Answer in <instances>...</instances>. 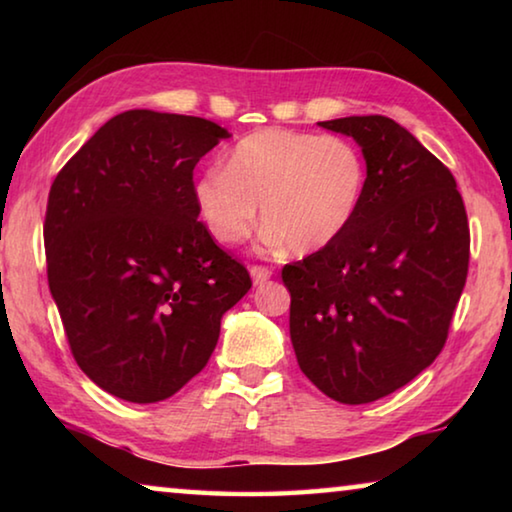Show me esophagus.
Segmentation results:
<instances>
[{"mask_svg":"<svg viewBox=\"0 0 512 512\" xmlns=\"http://www.w3.org/2000/svg\"><path fill=\"white\" fill-rule=\"evenodd\" d=\"M250 275H253V282L255 284H264L266 280H271V275H273V271L268 266H250Z\"/></svg>","mask_w":512,"mask_h":512,"instance_id":"obj_1","label":"esophagus"}]
</instances>
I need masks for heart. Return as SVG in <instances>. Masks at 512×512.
Masks as SVG:
<instances>
[{
    "instance_id": "heart-1",
    "label": "heart",
    "mask_w": 512,
    "mask_h": 512,
    "mask_svg": "<svg viewBox=\"0 0 512 512\" xmlns=\"http://www.w3.org/2000/svg\"><path fill=\"white\" fill-rule=\"evenodd\" d=\"M366 180V160L350 140L264 128L232 146L223 171L196 178L194 203L207 232L223 246L250 237L259 205L268 241L309 255L350 228Z\"/></svg>"
}]
</instances>
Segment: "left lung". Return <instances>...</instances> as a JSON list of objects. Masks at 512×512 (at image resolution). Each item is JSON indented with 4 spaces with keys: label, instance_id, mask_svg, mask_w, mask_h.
<instances>
[{
    "label": "left lung",
    "instance_id": "left-lung-1",
    "mask_svg": "<svg viewBox=\"0 0 512 512\" xmlns=\"http://www.w3.org/2000/svg\"><path fill=\"white\" fill-rule=\"evenodd\" d=\"M361 146L366 192L332 246L282 268L298 366L327 397L368 404L431 366L445 348L470 264L456 180L397 121H320Z\"/></svg>",
    "mask_w": 512,
    "mask_h": 512
}]
</instances>
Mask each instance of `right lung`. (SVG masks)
Returning <instances> with one entry per match:
<instances>
[{"label":"right lung","instance_id":"right-lung-1","mask_svg":"<svg viewBox=\"0 0 512 512\" xmlns=\"http://www.w3.org/2000/svg\"><path fill=\"white\" fill-rule=\"evenodd\" d=\"M223 137L203 117L121 112L49 189L47 280L69 350L126 402H162L198 375L253 287L194 203V167Z\"/></svg>","mask_w":512,"mask_h":512}]
</instances>
